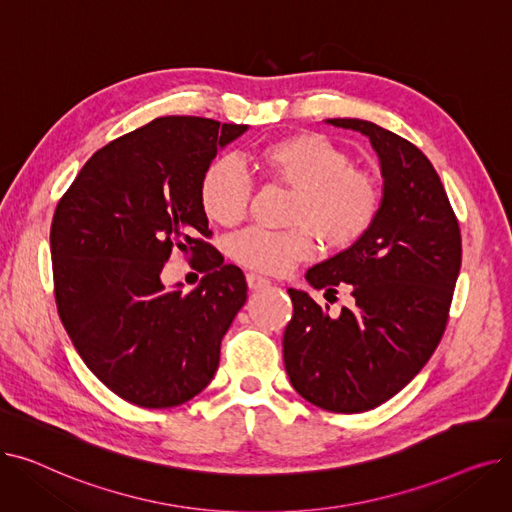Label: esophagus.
<instances>
[{
  "label": "esophagus",
  "mask_w": 512,
  "mask_h": 512,
  "mask_svg": "<svg viewBox=\"0 0 512 512\" xmlns=\"http://www.w3.org/2000/svg\"><path fill=\"white\" fill-rule=\"evenodd\" d=\"M247 286H249L251 290H259V288L270 286V280L259 276V274H255V272H249V274H247Z\"/></svg>",
  "instance_id": "34e87169"
}]
</instances>
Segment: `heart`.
Returning a JSON list of instances; mask_svg holds the SVG:
<instances>
[{"label": "heart", "mask_w": 512, "mask_h": 512, "mask_svg": "<svg viewBox=\"0 0 512 512\" xmlns=\"http://www.w3.org/2000/svg\"><path fill=\"white\" fill-rule=\"evenodd\" d=\"M255 168L294 188L286 230L247 228L228 242L230 257L263 274H284L309 259L317 236L330 249H348L371 230L382 207L380 182L353 166V157L326 134L297 132L263 145ZM251 180L232 159H215L199 182V203L207 220L234 226L247 213Z\"/></svg>", "instance_id": "1"}]
</instances>
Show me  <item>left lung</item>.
<instances>
[{
	"label": "left lung",
	"mask_w": 512,
	"mask_h": 512,
	"mask_svg": "<svg viewBox=\"0 0 512 512\" xmlns=\"http://www.w3.org/2000/svg\"><path fill=\"white\" fill-rule=\"evenodd\" d=\"M328 124L369 139L380 157L384 197L357 245L305 276L326 292L351 286L353 309L342 307L334 319L307 292L288 288L284 367L311 405L363 413L405 388L440 344L461 270V228L432 161L413 143L367 120Z\"/></svg>",
	"instance_id": "1"
}]
</instances>
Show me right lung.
Returning a JSON list of instances; mask_svg holds the SVG:
<instances>
[{"instance_id":"add662e5","label":"right lung","mask_w":512,"mask_h":512,"mask_svg":"<svg viewBox=\"0 0 512 512\" xmlns=\"http://www.w3.org/2000/svg\"><path fill=\"white\" fill-rule=\"evenodd\" d=\"M247 130L195 116L157 118L107 143L78 172L51 222L56 305L80 359L114 394L170 409L215 375L220 344L247 301V282L211 247L199 182L222 147ZM172 250L204 274L168 291Z\"/></svg>"}]
</instances>
